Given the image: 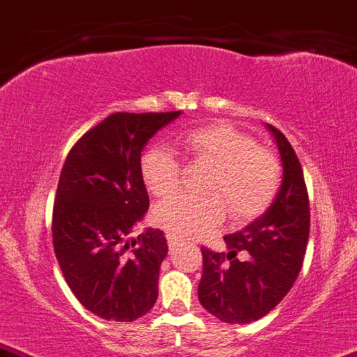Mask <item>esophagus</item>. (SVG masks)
<instances>
[{
    "label": "esophagus",
    "mask_w": 357,
    "mask_h": 357,
    "mask_svg": "<svg viewBox=\"0 0 357 357\" xmlns=\"http://www.w3.org/2000/svg\"><path fill=\"white\" fill-rule=\"evenodd\" d=\"M166 238H168V245L169 247H173L174 243H176V237L171 236V234H166Z\"/></svg>",
    "instance_id": "esophagus-1"
}]
</instances>
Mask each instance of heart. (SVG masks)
Here are the masks:
<instances>
[{
  "mask_svg": "<svg viewBox=\"0 0 357 357\" xmlns=\"http://www.w3.org/2000/svg\"><path fill=\"white\" fill-rule=\"evenodd\" d=\"M178 148L191 161L212 165L204 184L207 196L173 197L155 209L160 227L174 237H197L214 231L227 214L232 222L259 215L272 204L282 184V163L232 125L212 123L178 138ZM148 191L166 197L181 186L183 168L173 151L150 148L139 160Z\"/></svg>",
  "mask_w": 357,
  "mask_h": 357,
  "instance_id": "heart-1",
  "label": "heart"
}]
</instances>
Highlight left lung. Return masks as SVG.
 Segmentation results:
<instances>
[{
    "label": "left lung",
    "instance_id": "1",
    "mask_svg": "<svg viewBox=\"0 0 357 357\" xmlns=\"http://www.w3.org/2000/svg\"><path fill=\"white\" fill-rule=\"evenodd\" d=\"M282 156L283 181L265 214L225 236L229 252L201 247L199 301L224 323L242 324L270 313L285 298L303 265L310 201L303 168L285 135L268 125Z\"/></svg>",
    "mask_w": 357,
    "mask_h": 357
}]
</instances>
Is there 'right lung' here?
I'll return each instance as SVG.
<instances>
[{"mask_svg": "<svg viewBox=\"0 0 357 357\" xmlns=\"http://www.w3.org/2000/svg\"><path fill=\"white\" fill-rule=\"evenodd\" d=\"M181 112H116L70 148L52 209V243L67 285L107 321H135L158 298L168 243L160 229L128 238L150 207L139 160L146 142Z\"/></svg>", "mask_w": 357, "mask_h": 357, "instance_id": "1", "label": "right lung"}]
</instances>
